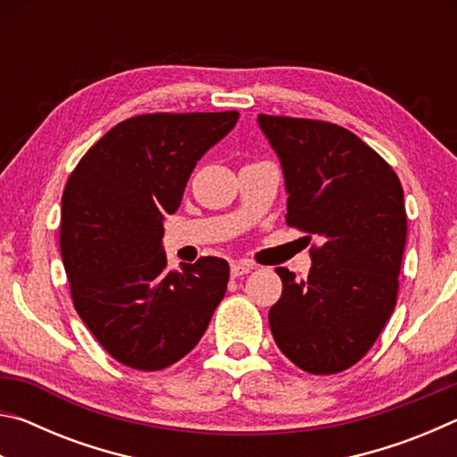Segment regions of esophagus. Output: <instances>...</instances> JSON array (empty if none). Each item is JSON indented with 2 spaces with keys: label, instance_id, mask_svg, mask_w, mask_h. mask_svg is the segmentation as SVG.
<instances>
[{
  "label": "esophagus",
  "instance_id": "34e87169",
  "mask_svg": "<svg viewBox=\"0 0 457 457\" xmlns=\"http://www.w3.org/2000/svg\"><path fill=\"white\" fill-rule=\"evenodd\" d=\"M229 270H231V276L237 278V276L250 274L252 270H253V264H250V262H234Z\"/></svg>",
  "mask_w": 457,
  "mask_h": 457
}]
</instances>
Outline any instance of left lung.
I'll list each match as a JSON object with an SVG mask.
<instances>
[{
  "label": "left lung",
  "instance_id": "8db88e82",
  "mask_svg": "<svg viewBox=\"0 0 457 457\" xmlns=\"http://www.w3.org/2000/svg\"><path fill=\"white\" fill-rule=\"evenodd\" d=\"M258 125L280 159L286 221L322 239L311 252L308 280L276 268L284 288L270 308V330L306 373H338L365 357L395 308L407 237L403 187L343 127L270 114H258Z\"/></svg>",
  "mask_w": 457,
  "mask_h": 457
}]
</instances>
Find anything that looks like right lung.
I'll use <instances>...</instances> for the list:
<instances>
[{"label": "right lung", "mask_w": 457, "mask_h": 457, "mask_svg": "<svg viewBox=\"0 0 457 457\" xmlns=\"http://www.w3.org/2000/svg\"><path fill=\"white\" fill-rule=\"evenodd\" d=\"M239 112L141 114L92 145L62 195L60 252L72 303L103 349L159 370L199 343L228 288L229 266L199 258L167 270L163 220L197 161Z\"/></svg>", "instance_id": "add662e5"}]
</instances>
